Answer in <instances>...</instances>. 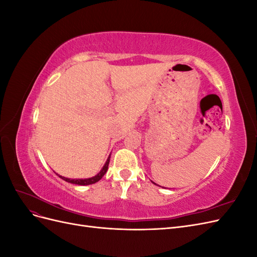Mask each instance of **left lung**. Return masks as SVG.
<instances>
[{
    "label": "left lung",
    "instance_id": "left-lung-1",
    "mask_svg": "<svg viewBox=\"0 0 257 257\" xmlns=\"http://www.w3.org/2000/svg\"><path fill=\"white\" fill-rule=\"evenodd\" d=\"M153 183H154V182H153ZM154 184H155V185H158V184H157V183H154Z\"/></svg>",
    "mask_w": 257,
    "mask_h": 257
}]
</instances>
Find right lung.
Returning <instances> with one entry per match:
<instances>
[{
    "mask_svg": "<svg viewBox=\"0 0 257 257\" xmlns=\"http://www.w3.org/2000/svg\"><path fill=\"white\" fill-rule=\"evenodd\" d=\"M109 161H110V155L109 158L107 159L105 165L103 166V168L100 169V172L95 175L94 177H91V178H85V179H71V178H65V177H62L60 175H58L60 178L63 179L64 181L69 182V183H73V184H78V185H89V184H93V183H96L97 181H99L100 179L103 178V176L106 174V172L108 170V165H109Z\"/></svg>",
    "mask_w": 257,
    "mask_h": 257,
    "instance_id": "1",
    "label": "right lung"
}]
</instances>
